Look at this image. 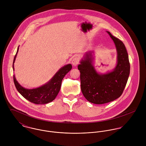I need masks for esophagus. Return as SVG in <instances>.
<instances>
[{
  "label": "esophagus",
  "instance_id": "esophagus-1",
  "mask_svg": "<svg viewBox=\"0 0 146 146\" xmlns=\"http://www.w3.org/2000/svg\"><path fill=\"white\" fill-rule=\"evenodd\" d=\"M79 61H80L79 58L78 57H75V58L72 60V64H73L74 66H77V65L79 63Z\"/></svg>",
  "mask_w": 146,
  "mask_h": 146
}]
</instances>
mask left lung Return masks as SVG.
Listing matches in <instances>:
<instances>
[{
    "label": "left lung",
    "mask_w": 146,
    "mask_h": 146,
    "mask_svg": "<svg viewBox=\"0 0 146 146\" xmlns=\"http://www.w3.org/2000/svg\"><path fill=\"white\" fill-rule=\"evenodd\" d=\"M117 50V64L111 72L100 74L92 64L93 52L85 54L78 66L80 72L81 89L84 97L94 104H101L120 97L124 90L130 74V63L125 45L107 31Z\"/></svg>",
    "instance_id": "1"
}]
</instances>
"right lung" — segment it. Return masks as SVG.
<instances>
[{"mask_svg": "<svg viewBox=\"0 0 146 146\" xmlns=\"http://www.w3.org/2000/svg\"><path fill=\"white\" fill-rule=\"evenodd\" d=\"M18 51L19 47L13 60V70L14 63ZM71 68L72 65L71 64L64 66L56 72L47 83L35 89H28L22 87L16 80L15 75H13V81L17 90L25 99L35 104H46L53 101L56 98L60 92L63 78Z\"/></svg>", "mask_w": 146, "mask_h": 146, "instance_id": "1", "label": "right lung"}]
</instances>
